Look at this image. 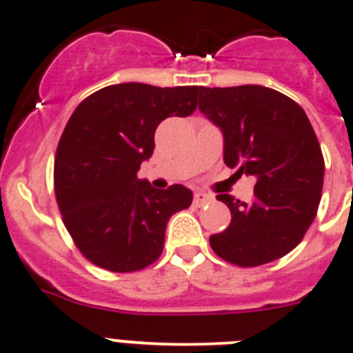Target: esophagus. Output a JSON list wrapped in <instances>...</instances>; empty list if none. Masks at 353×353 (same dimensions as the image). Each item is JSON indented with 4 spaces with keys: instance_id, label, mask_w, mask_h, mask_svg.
Returning a JSON list of instances; mask_svg holds the SVG:
<instances>
[{
    "instance_id": "34e87169",
    "label": "esophagus",
    "mask_w": 353,
    "mask_h": 353,
    "mask_svg": "<svg viewBox=\"0 0 353 353\" xmlns=\"http://www.w3.org/2000/svg\"><path fill=\"white\" fill-rule=\"evenodd\" d=\"M210 200H212V196L207 195V193L199 192V193H195V199H193V205L202 207V205H205V203H209Z\"/></svg>"
}]
</instances>
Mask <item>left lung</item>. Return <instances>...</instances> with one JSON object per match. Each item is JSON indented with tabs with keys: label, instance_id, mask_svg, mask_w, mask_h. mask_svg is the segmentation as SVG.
Segmentation results:
<instances>
[{
	"label": "left lung",
	"instance_id": "1",
	"mask_svg": "<svg viewBox=\"0 0 353 353\" xmlns=\"http://www.w3.org/2000/svg\"><path fill=\"white\" fill-rule=\"evenodd\" d=\"M199 110L221 128L225 163L256 177L251 203L221 193L232 223L209 239L232 265L261 266L291 252L317 216L324 157L298 102L273 88L200 87Z\"/></svg>",
	"mask_w": 353,
	"mask_h": 353
}]
</instances>
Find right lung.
<instances>
[{
    "instance_id": "right-lung-1",
    "label": "right lung",
    "mask_w": 353,
    "mask_h": 353,
    "mask_svg": "<svg viewBox=\"0 0 353 353\" xmlns=\"http://www.w3.org/2000/svg\"><path fill=\"white\" fill-rule=\"evenodd\" d=\"M200 87L118 83L78 104L57 153L54 186L62 221L81 254L104 270L137 272L160 258L170 216L192 205L183 184L154 190L137 177L154 130L190 117Z\"/></svg>"
}]
</instances>
